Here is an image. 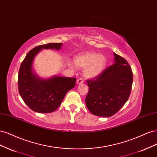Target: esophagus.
I'll use <instances>...</instances> for the list:
<instances>
[{
    "label": "esophagus",
    "instance_id": "esophagus-1",
    "mask_svg": "<svg viewBox=\"0 0 157 157\" xmlns=\"http://www.w3.org/2000/svg\"><path fill=\"white\" fill-rule=\"evenodd\" d=\"M77 82L78 84H81V83H83V82H84V80H83L82 78H79L77 80Z\"/></svg>",
    "mask_w": 157,
    "mask_h": 157
}]
</instances>
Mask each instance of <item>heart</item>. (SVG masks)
Masks as SVG:
<instances>
[{
    "mask_svg": "<svg viewBox=\"0 0 157 157\" xmlns=\"http://www.w3.org/2000/svg\"><path fill=\"white\" fill-rule=\"evenodd\" d=\"M107 63V59L104 56L94 52H88L76 57L75 63L78 67L86 68L84 75L88 78L96 77L100 74ZM73 66V63H69Z\"/></svg>",
    "mask_w": 157,
    "mask_h": 157,
    "instance_id": "b5f03b06",
    "label": "heart"
}]
</instances>
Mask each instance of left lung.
Wrapping results in <instances>:
<instances>
[{
  "label": "left lung",
  "instance_id": "8db88e82",
  "mask_svg": "<svg viewBox=\"0 0 157 157\" xmlns=\"http://www.w3.org/2000/svg\"><path fill=\"white\" fill-rule=\"evenodd\" d=\"M115 63L93 78L87 80L89 90L86 107L93 115L109 117L116 114L130 95L133 73L129 63L114 53Z\"/></svg>",
  "mask_w": 157,
  "mask_h": 157
}]
</instances>
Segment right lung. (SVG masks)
<instances>
[{
    "label": "right lung",
    "mask_w": 157,
    "mask_h": 157,
    "mask_svg": "<svg viewBox=\"0 0 157 157\" xmlns=\"http://www.w3.org/2000/svg\"><path fill=\"white\" fill-rule=\"evenodd\" d=\"M62 43H48L36 46L28 52L18 73V90L23 101L31 110L48 113L59 107L67 92L75 86L76 78L54 77L43 80L32 72L33 59L42 49L59 50Z\"/></svg>",
    "instance_id": "obj_1"
}]
</instances>
